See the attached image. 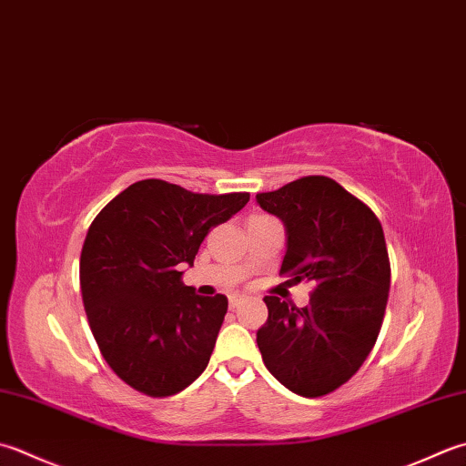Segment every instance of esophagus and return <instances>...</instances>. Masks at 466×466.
<instances>
[{"mask_svg":"<svg viewBox=\"0 0 466 466\" xmlns=\"http://www.w3.org/2000/svg\"><path fill=\"white\" fill-rule=\"evenodd\" d=\"M242 295H238V293H234V295H230V309H236L238 307L240 303H242Z\"/></svg>","mask_w":466,"mask_h":466,"instance_id":"esophagus-1","label":"esophagus"}]
</instances>
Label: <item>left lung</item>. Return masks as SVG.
I'll list each match as a JSON object with an SVG mask.
<instances>
[{"label":"left lung","mask_w":466,"mask_h":466,"mask_svg":"<svg viewBox=\"0 0 466 466\" xmlns=\"http://www.w3.org/2000/svg\"><path fill=\"white\" fill-rule=\"evenodd\" d=\"M257 202L285 226L282 275L315 285L303 309L264 297L262 361L295 394L325 396L361 368L380 335L390 293L384 230L366 204L323 176L257 194Z\"/></svg>","instance_id":"obj_1"}]
</instances>
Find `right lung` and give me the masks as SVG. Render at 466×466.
I'll return each mask as SVG.
<instances>
[{
    "instance_id": "obj_1",
    "label": "right lung",
    "mask_w": 466,
    "mask_h": 466,
    "mask_svg": "<svg viewBox=\"0 0 466 466\" xmlns=\"http://www.w3.org/2000/svg\"><path fill=\"white\" fill-rule=\"evenodd\" d=\"M248 199L143 179L90 224L80 254L82 303L100 353L125 384L153 398L173 396L206 370L228 299L196 295L181 267H194L209 228Z\"/></svg>"
}]
</instances>
